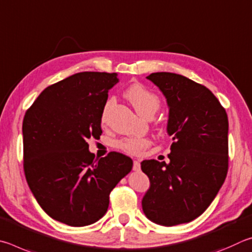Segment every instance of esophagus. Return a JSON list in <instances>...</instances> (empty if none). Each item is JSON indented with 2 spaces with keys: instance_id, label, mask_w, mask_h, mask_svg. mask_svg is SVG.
Instances as JSON below:
<instances>
[{
  "instance_id": "esophagus-1",
  "label": "esophagus",
  "mask_w": 252,
  "mask_h": 252,
  "mask_svg": "<svg viewBox=\"0 0 252 252\" xmlns=\"http://www.w3.org/2000/svg\"><path fill=\"white\" fill-rule=\"evenodd\" d=\"M133 169H134L135 171H139V169H140V162H139L138 160H134V167H133Z\"/></svg>"
}]
</instances>
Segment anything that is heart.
<instances>
[{"label": "heart", "instance_id": "heart-1", "mask_svg": "<svg viewBox=\"0 0 252 252\" xmlns=\"http://www.w3.org/2000/svg\"><path fill=\"white\" fill-rule=\"evenodd\" d=\"M126 98L128 99L134 108L137 110V113L142 116H153L156 113V110L159 108L160 99L158 95L152 91H149L147 87H145L143 84L135 83L127 88L125 92ZM114 104V98H109L104 105L103 112H101V121L105 122L110 107ZM151 140L144 137H125L122 138L117 143V146L123 152L130 155H140L146 149L151 146Z\"/></svg>", "mask_w": 252, "mask_h": 252}]
</instances>
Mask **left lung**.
<instances>
[{
    "instance_id": "1",
    "label": "left lung",
    "mask_w": 252,
    "mask_h": 252,
    "mask_svg": "<svg viewBox=\"0 0 252 252\" xmlns=\"http://www.w3.org/2000/svg\"><path fill=\"white\" fill-rule=\"evenodd\" d=\"M167 99L170 162L142 161L151 180L142 205L146 217L162 226L196 219L217 196L228 173V116L206 86L183 75L147 76Z\"/></svg>"
}]
</instances>
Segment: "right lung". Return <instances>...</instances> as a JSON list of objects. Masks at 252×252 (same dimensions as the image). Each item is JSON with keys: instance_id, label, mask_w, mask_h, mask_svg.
I'll use <instances>...</instances> for the list:
<instances>
[{"instance_id": "1", "label": "right lung", "mask_w": 252, "mask_h": 252, "mask_svg": "<svg viewBox=\"0 0 252 252\" xmlns=\"http://www.w3.org/2000/svg\"><path fill=\"white\" fill-rule=\"evenodd\" d=\"M116 73L82 72L46 87L23 119V166L38 205L72 227L94 223L133 160L117 152L95 159L87 140L99 139L101 112Z\"/></svg>"}]
</instances>
